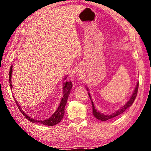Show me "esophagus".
Wrapping results in <instances>:
<instances>
[{
  "instance_id": "34e87169",
  "label": "esophagus",
  "mask_w": 151,
  "mask_h": 151,
  "mask_svg": "<svg viewBox=\"0 0 151 151\" xmlns=\"http://www.w3.org/2000/svg\"><path fill=\"white\" fill-rule=\"evenodd\" d=\"M82 72V70L81 69V68L80 67H78V68H77V73L79 74V73H81Z\"/></svg>"
}]
</instances>
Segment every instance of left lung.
Masks as SVG:
<instances>
[{"mask_svg": "<svg viewBox=\"0 0 151 151\" xmlns=\"http://www.w3.org/2000/svg\"><path fill=\"white\" fill-rule=\"evenodd\" d=\"M138 88H139V83H137V85L136 86V87H135V89H134V91L133 92V93H132L131 97V98H130L129 100L128 101L127 103L125 104L123 106L121 107V109H119L118 111H116L115 112H114L113 113H112L111 114H104L103 113H101V112H99V111H97V110L95 109V107H94V103H93V101H92L91 94H90V93H88L89 97H90V99H91V100L92 106H93V115L94 116V117H95V118H96L98 120H100V121H107V120L111 119L112 118H114V117L119 116V114H122V112H124L125 111H126V110L128 108H129V107L132 105V103H133L134 99H135V98H136V96H137V92H138ZM86 90L88 91L87 88H86Z\"/></svg>", "mask_w": 151, "mask_h": 151, "instance_id": "left-lung-1", "label": "left lung"}]
</instances>
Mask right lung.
Segmentation results:
<instances>
[{"label": "right lung", "instance_id": "1", "mask_svg": "<svg viewBox=\"0 0 151 151\" xmlns=\"http://www.w3.org/2000/svg\"><path fill=\"white\" fill-rule=\"evenodd\" d=\"M12 66H11L9 71V83H10V87L12 89V82H11V77H12ZM65 78V79H66ZM73 87V85L71 82H66L65 83H64L63 85V97L61 99L60 103L58 106L57 111L55 112V113L51 116L49 119H47L44 121H39V120H36L34 119H32L31 117H30L27 115V114L24 113V112L22 111L19 106V103L16 101L17 105L18 106V109H19V111L22 112V114L24 116V117L30 121L32 122H35V123H39L44 125H47V126H54V125L57 124L61 121V120L63 119L64 114H65V107L66 104V102L68 100V97L69 96L71 88Z\"/></svg>", "mask_w": 151, "mask_h": 151}]
</instances>
